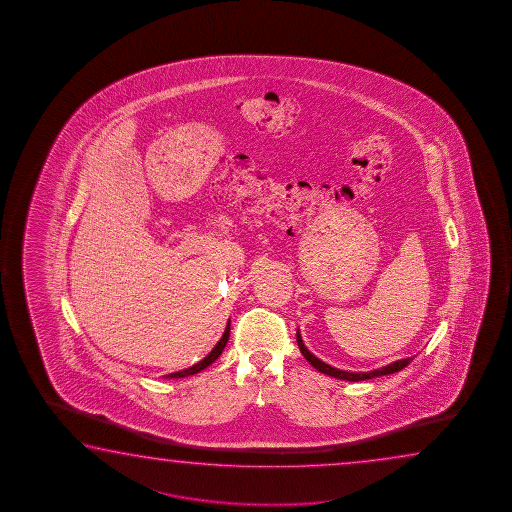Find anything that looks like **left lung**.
I'll list each match as a JSON object with an SVG mask.
<instances>
[{
    "label": "left lung",
    "instance_id": "obj_1",
    "mask_svg": "<svg viewBox=\"0 0 512 512\" xmlns=\"http://www.w3.org/2000/svg\"><path fill=\"white\" fill-rule=\"evenodd\" d=\"M297 344H299V349H301V353H303L304 358L310 362V364L317 369V371H321L322 374H328V376H333V378H338V380H346V382H364V380H371V378H378V376H385V374H394L401 371V369H405L414 358H401V360H396V362H392L389 365H383L380 369H373V371H367V373H351V371H342V369H337V367H333V365L326 364V362H322L321 358H317V356L310 353V349L304 346L303 337H301V331L297 330Z\"/></svg>",
    "mask_w": 512,
    "mask_h": 512
}]
</instances>
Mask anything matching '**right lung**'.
Here are the masks:
<instances>
[{"instance_id":"right-lung-1","label":"right lung","mask_w":512,"mask_h":512,"mask_svg":"<svg viewBox=\"0 0 512 512\" xmlns=\"http://www.w3.org/2000/svg\"><path fill=\"white\" fill-rule=\"evenodd\" d=\"M231 321L227 322L226 331H224V335L222 338L218 340L217 346L213 347L211 351H209L208 356H204L200 362H197L195 365H191L188 369H182V371H177V373H170L166 378H186V376H191V374L200 373V371H204L206 367L213 364L215 360H217L218 356L222 355V351H224V347H226L227 340H229V331H231Z\"/></svg>"}]
</instances>
